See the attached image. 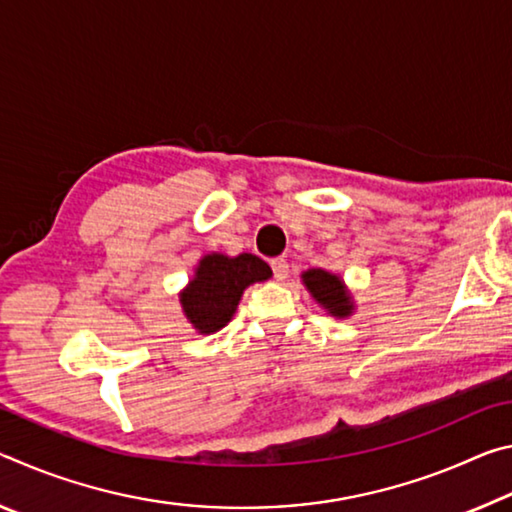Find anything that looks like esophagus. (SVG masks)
<instances>
[{"instance_id":"esophagus-1","label":"esophagus","mask_w":512,"mask_h":512,"mask_svg":"<svg viewBox=\"0 0 512 512\" xmlns=\"http://www.w3.org/2000/svg\"><path fill=\"white\" fill-rule=\"evenodd\" d=\"M270 265H272V272H274V279H276V281H283V279H288L290 265H288L286 258H274V261H272Z\"/></svg>"}]
</instances>
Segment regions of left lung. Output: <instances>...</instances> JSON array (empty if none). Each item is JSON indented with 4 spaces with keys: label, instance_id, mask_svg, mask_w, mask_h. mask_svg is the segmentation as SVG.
<instances>
[{
    "label": "left lung",
    "instance_id": "8db88e82",
    "mask_svg": "<svg viewBox=\"0 0 512 512\" xmlns=\"http://www.w3.org/2000/svg\"><path fill=\"white\" fill-rule=\"evenodd\" d=\"M306 288L313 292V297L320 301L324 308H329L333 315L345 317L351 313V297L345 292V286L335 274L324 270H308L304 274Z\"/></svg>",
    "mask_w": 512,
    "mask_h": 512
}]
</instances>
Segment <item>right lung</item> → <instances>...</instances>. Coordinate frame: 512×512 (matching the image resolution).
Listing matches in <instances>:
<instances>
[{"label": "right lung", "mask_w": 512, "mask_h": 512, "mask_svg": "<svg viewBox=\"0 0 512 512\" xmlns=\"http://www.w3.org/2000/svg\"><path fill=\"white\" fill-rule=\"evenodd\" d=\"M270 276V265L254 254H240L238 258L204 256L195 279L181 295L183 311L199 333L220 331L236 313L242 290Z\"/></svg>", "instance_id": "obj_1"}]
</instances>
